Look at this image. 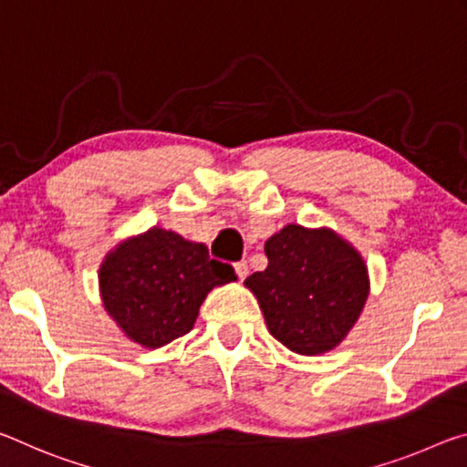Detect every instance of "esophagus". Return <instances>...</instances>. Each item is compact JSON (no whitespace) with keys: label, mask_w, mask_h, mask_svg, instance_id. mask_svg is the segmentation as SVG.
<instances>
[{"label":"esophagus","mask_w":467,"mask_h":467,"mask_svg":"<svg viewBox=\"0 0 467 467\" xmlns=\"http://www.w3.org/2000/svg\"><path fill=\"white\" fill-rule=\"evenodd\" d=\"M234 269H235V273H238L240 281H244V279L248 277V263H246V261H240V263H235V265H234Z\"/></svg>","instance_id":"1"}]
</instances>
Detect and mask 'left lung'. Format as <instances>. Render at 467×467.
Masks as SVG:
<instances>
[{"mask_svg":"<svg viewBox=\"0 0 467 467\" xmlns=\"http://www.w3.org/2000/svg\"><path fill=\"white\" fill-rule=\"evenodd\" d=\"M269 265L244 281L275 339L300 356L339 346L370 294L368 266L331 227L287 223L265 242Z\"/></svg>","mask_w":467,"mask_h":467,"instance_id":"obj_1","label":"left lung"}]
</instances>
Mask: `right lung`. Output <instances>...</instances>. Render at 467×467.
I'll return each instance as SVG.
<instances>
[{
  "mask_svg": "<svg viewBox=\"0 0 467 467\" xmlns=\"http://www.w3.org/2000/svg\"><path fill=\"white\" fill-rule=\"evenodd\" d=\"M234 266L163 227L130 235L99 266L103 308L130 341L157 349L186 335L213 287L235 281Z\"/></svg>",
  "mask_w": 467,
  "mask_h": 467,
  "instance_id": "add662e5",
  "label": "right lung"
}]
</instances>
